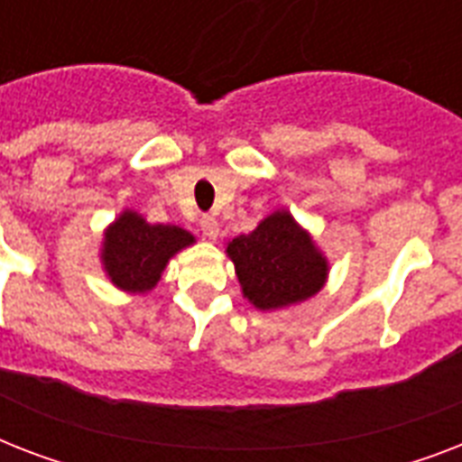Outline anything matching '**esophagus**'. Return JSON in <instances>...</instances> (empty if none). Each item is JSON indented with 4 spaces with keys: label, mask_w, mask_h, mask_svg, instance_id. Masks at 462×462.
<instances>
[{
    "label": "esophagus",
    "mask_w": 462,
    "mask_h": 462,
    "mask_svg": "<svg viewBox=\"0 0 462 462\" xmlns=\"http://www.w3.org/2000/svg\"><path fill=\"white\" fill-rule=\"evenodd\" d=\"M201 232L208 239H217V235H220V223H217L213 216H203L201 217Z\"/></svg>",
    "instance_id": "34e87169"
}]
</instances>
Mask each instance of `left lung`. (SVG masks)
Listing matches in <instances>:
<instances>
[{
	"mask_svg": "<svg viewBox=\"0 0 462 462\" xmlns=\"http://www.w3.org/2000/svg\"><path fill=\"white\" fill-rule=\"evenodd\" d=\"M227 256L242 295L261 311L304 302L328 278V261L288 210H275L254 232L227 242Z\"/></svg>",
	"mask_w": 462,
	"mask_h": 462,
	"instance_id": "obj_1",
	"label": "left lung"
}]
</instances>
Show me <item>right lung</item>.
Wrapping results in <instances>:
<instances>
[{"mask_svg": "<svg viewBox=\"0 0 462 462\" xmlns=\"http://www.w3.org/2000/svg\"><path fill=\"white\" fill-rule=\"evenodd\" d=\"M194 242V235L177 225H151L139 213L125 210L105 230L100 259L112 285L146 295L158 285L167 261Z\"/></svg>", "mask_w": 462, "mask_h": 462, "instance_id": "right-lung-1", "label": "right lung"}]
</instances>
